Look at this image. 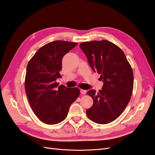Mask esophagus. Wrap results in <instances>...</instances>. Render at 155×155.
Here are the masks:
<instances>
[{
	"label": "esophagus",
	"instance_id": "34e87169",
	"mask_svg": "<svg viewBox=\"0 0 155 155\" xmlns=\"http://www.w3.org/2000/svg\"><path fill=\"white\" fill-rule=\"evenodd\" d=\"M86 92H87L86 90H82V89L81 90V93L82 94H84H84H86Z\"/></svg>",
	"mask_w": 155,
	"mask_h": 155
}]
</instances>
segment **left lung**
Listing matches in <instances>:
<instances>
[{"mask_svg":"<svg viewBox=\"0 0 155 155\" xmlns=\"http://www.w3.org/2000/svg\"><path fill=\"white\" fill-rule=\"evenodd\" d=\"M80 48L104 82L98 92L95 90L87 92L94 104L86 114L97 124H108L120 115L130 100L134 87L132 67L120 48L106 40L82 42Z\"/></svg>","mask_w":155,"mask_h":155,"instance_id":"obj_1","label":"left lung"}]
</instances>
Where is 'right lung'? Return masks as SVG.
I'll list each match as a JSON object with an SVG mask.
<instances>
[{"instance_id":"1","label":"right lung","mask_w":155,"mask_h":155,"mask_svg":"<svg viewBox=\"0 0 155 155\" xmlns=\"http://www.w3.org/2000/svg\"><path fill=\"white\" fill-rule=\"evenodd\" d=\"M78 45L55 41L38 49L27 67L25 88L33 112L42 122L56 124L65 120L70 105L80 95L78 88L56 82L61 77L63 56Z\"/></svg>"}]
</instances>
